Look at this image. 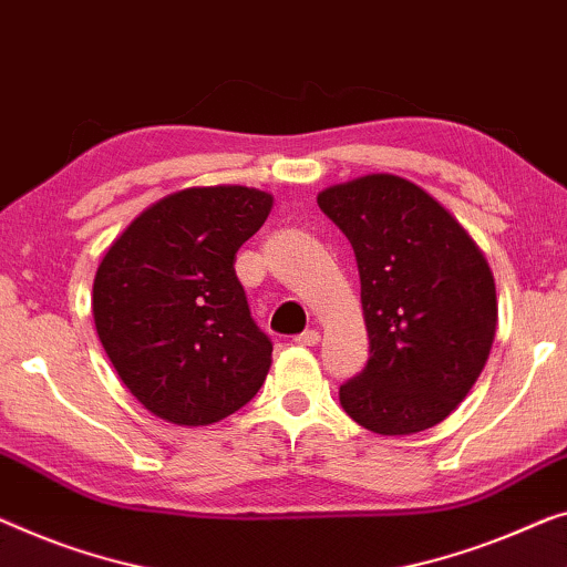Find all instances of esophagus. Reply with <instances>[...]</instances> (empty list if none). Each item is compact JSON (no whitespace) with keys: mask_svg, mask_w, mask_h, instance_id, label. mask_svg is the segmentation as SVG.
Wrapping results in <instances>:
<instances>
[{"mask_svg":"<svg viewBox=\"0 0 567 567\" xmlns=\"http://www.w3.org/2000/svg\"><path fill=\"white\" fill-rule=\"evenodd\" d=\"M318 341H320L318 331H302L300 336H295V343H300V346H316Z\"/></svg>","mask_w":567,"mask_h":567,"instance_id":"1","label":"esophagus"}]
</instances>
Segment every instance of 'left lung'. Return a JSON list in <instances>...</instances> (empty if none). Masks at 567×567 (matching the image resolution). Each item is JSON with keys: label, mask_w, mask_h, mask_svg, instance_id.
<instances>
[{"label": "left lung", "mask_w": 567, "mask_h": 567, "mask_svg": "<svg viewBox=\"0 0 567 567\" xmlns=\"http://www.w3.org/2000/svg\"><path fill=\"white\" fill-rule=\"evenodd\" d=\"M349 236L361 277L369 361L341 404L377 435L443 422L471 392L496 336V285L484 251L441 200L392 173L318 193Z\"/></svg>", "instance_id": "left-lung-1"}]
</instances>
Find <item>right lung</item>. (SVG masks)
Returning <instances> with one entry per match:
<instances>
[{
    "label": "right lung",
    "instance_id": "right-lung-1",
    "mask_svg": "<svg viewBox=\"0 0 567 567\" xmlns=\"http://www.w3.org/2000/svg\"><path fill=\"white\" fill-rule=\"evenodd\" d=\"M272 193L196 185L152 203L116 236L94 277V323L142 408L181 427L214 425L265 384L272 343L236 280V251Z\"/></svg>",
    "mask_w": 567,
    "mask_h": 567
}]
</instances>
